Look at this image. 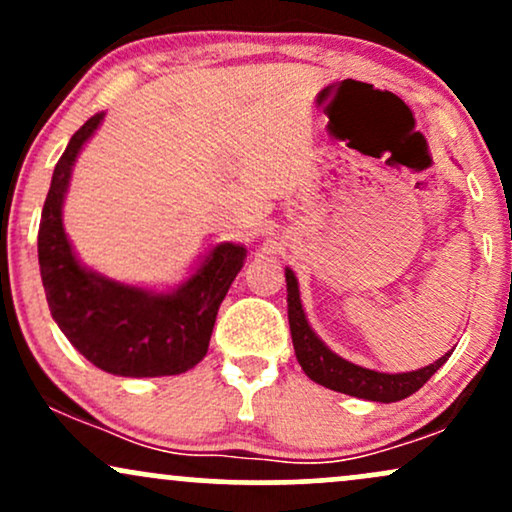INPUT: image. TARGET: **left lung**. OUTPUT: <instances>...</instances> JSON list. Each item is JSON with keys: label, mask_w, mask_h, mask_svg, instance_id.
I'll return each mask as SVG.
<instances>
[{"label": "left lung", "mask_w": 512, "mask_h": 512, "mask_svg": "<svg viewBox=\"0 0 512 512\" xmlns=\"http://www.w3.org/2000/svg\"><path fill=\"white\" fill-rule=\"evenodd\" d=\"M286 293H289L286 303H289L291 339L298 363H301L310 380H315L317 385L330 387L334 392L370 399V402H399V399L414 395L419 387H424L426 380L450 358L448 351L438 361H433L431 366L409 370V373H378V370L356 366V363L346 361V358L334 354L332 349H327V344L308 325L301 293H298V279L291 269H286Z\"/></svg>", "instance_id": "1"}]
</instances>
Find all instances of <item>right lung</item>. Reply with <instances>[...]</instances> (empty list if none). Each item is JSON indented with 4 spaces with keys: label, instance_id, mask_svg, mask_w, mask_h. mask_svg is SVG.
Returning <instances> with one entry per match:
<instances>
[{
    "label": "right lung",
    "instance_id": "add662e5",
    "mask_svg": "<svg viewBox=\"0 0 512 512\" xmlns=\"http://www.w3.org/2000/svg\"><path fill=\"white\" fill-rule=\"evenodd\" d=\"M105 113L69 139L52 173L38 231V262L52 320L79 354L122 378H161L195 368L207 356L219 305L243 269L248 250L219 243L195 274L173 291L120 284L86 269L64 233L62 204L76 156Z\"/></svg>",
    "mask_w": 512,
    "mask_h": 512
}]
</instances>
